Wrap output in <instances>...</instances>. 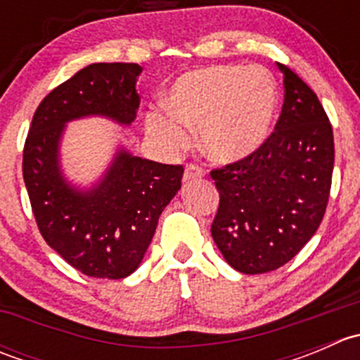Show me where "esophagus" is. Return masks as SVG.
Here are the masks:
<instances>
[{"label": "esophagus", "instance_id": "esophagus-1", "mask_svg": "<svg viewBox=\"0 0 360 360\" xmlns=\"http://www.w3.org/2000/svg\"><path fill=\"white\" fill-rule=\"evenodd\" d=\"M203 174H205V170H203L202 167L190 163V165H186V170H184L183 181H193L197 179V177H202Z\"/></svg>", "mask_w": 360, "mask_h": 360}]
</instances>
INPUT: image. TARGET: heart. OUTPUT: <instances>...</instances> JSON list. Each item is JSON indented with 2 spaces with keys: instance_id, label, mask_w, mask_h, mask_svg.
I'll use <instances>...</instances> for the list:
<instances>
[{
  "instance_id": "obj_1",
  "label": "heart",
  "mask_w": 360,
  "mask_h": 360,
  "mask_svg": "<svg viewBox=\"0 0 360 360\" xmlns=\"http://www.w3.org/2000/svg\"><path fill=\"white\" fill-rule=\"evenodd\" d=\"M167 111H151L146 130L170 151L188 146L186 127H200L203 153L230 163L259 150L274 125L277 83L261 66H209L174 82L165 96Z\"/></svg>"
}]
</instances>
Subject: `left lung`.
<instances>
[{
  "label": "left lung",
  "instance_id": "1",
  "mask_svg": "<svg viewBox=\"0 0 360 360\" xmlns=\"http://www.w3.org/2000/svg\"><path fill=\"white\" fill-rule=\"evenodd\" d=\"M275 130L248 158L214 169L212 238L231 268L256 275L291 261L321 226L335 167L333 127L314 90L284 64Z\"/></svg>",
  "mask_w": 360,
  "mask_h": 360
}]
</instances>
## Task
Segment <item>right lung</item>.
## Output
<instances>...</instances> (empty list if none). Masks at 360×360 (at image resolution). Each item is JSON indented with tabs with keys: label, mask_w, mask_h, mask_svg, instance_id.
<instances>
[{
	"label": "right lung",
	"mask_w": 360,
	"mask_h": 360,
	"mask_svg": "<svg viewBox=\"0 0 360 360\" xmlns=\"http://www.w3.org/2000/svg\"><path fill=\"white\" fill-rule=\"evenodd\" d=\"M139 64H90L39 103L24 144L22 174L32 214L46 244L72 268L96 278H125L137 270L158 217L179 191L183 165L116 151L90 190L64 179L59 144L66 123L106 116L130 125L139 108Z\"/></svg>",
	"instance_id": "add662e5"
}]
</instances>
